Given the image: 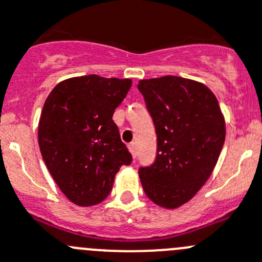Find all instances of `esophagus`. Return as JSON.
<instances>
[{"mask_svg": "<svg viewBox=\"0 0 262 262\" xmlns=\"http://www.w3.org/2000/svg\"><path fill=\"white\" fill-rule=\"evenodd\" d=\"M128 148H129V151H130L132 157H133V158H136V155H137V148H136V143H134V142H132L130 145L128 146Z\"/></svg>", "mask_w": 262, "mask_h": 262, "instance_id": "obj_1", "label": "esophagus"}]
</instances>
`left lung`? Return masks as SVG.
<instances>
[{
    "mask_svg": "<svg viewBox=\"0 0 262 262\" xmlns=\"http://www.w3.org/2000/svg\"><path fill=\"white\" fill-rule=\"evenodd\" d=\"M138 90L152 117L157 157L138 169L146 195L176 209L202 188L225 143V119L205 84L175 75L142 79Z\"/></svg>",
    "mask_w": 262,
    "mask_h": 262,
    "instance_id": "1",
    "label": "left lung"
}]
</instances>
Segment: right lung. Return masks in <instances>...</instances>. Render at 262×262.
<instances>
[{
	"label": "right lung",
	"instance_id": "obj_1",
	"mask_svg": "<svg viewBox=\"0 0 262 262\" xmlns=\"http://www.w3.org/2000/svg\"><path fill=\"white\" fill-rule=\"evenodd\" d=\"M130 86L128 78L75 77L60 82L44 103L37 129L40 152L73 204H100L120 167L132 163L112 120Z\"/></svg>",
	"mask_w": 262,
	"mask_h": 262
}]
</instances>
